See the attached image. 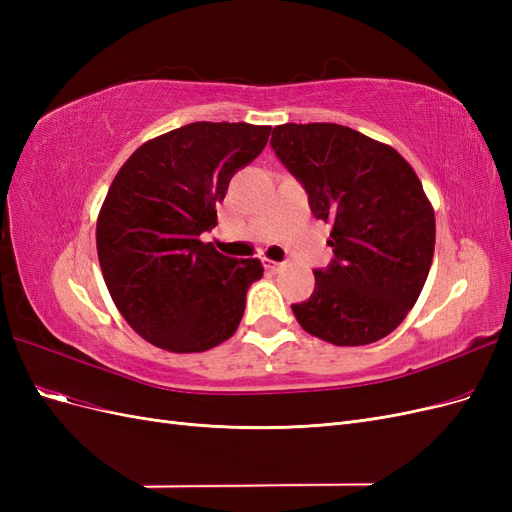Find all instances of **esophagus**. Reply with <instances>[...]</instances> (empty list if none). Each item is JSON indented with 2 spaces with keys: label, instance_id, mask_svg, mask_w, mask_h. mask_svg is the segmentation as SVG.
<instances>
[{
  "label": "esophagus",
  "instance_id": "1",
  "mask_svg": "<svg viewBox=\"0 0 512 512\" xmlns=\"http://www.w3.org/2000/svg\"><path fill=\"white\" fill-rule=\"evenodd\" d=\"M265 267H267L269 271H282L286 265H284V262H275V260L265 258Z\"/></svg>",
  "mask_w": 512,
  "mask_h": 512
}]
</instances>
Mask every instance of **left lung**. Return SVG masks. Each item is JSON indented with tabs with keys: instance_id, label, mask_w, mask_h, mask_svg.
<instances>
[{
	"instance_id": "1",
	"label": "left lung",
	"mask_w": 512,
	"mask_h": 512,
	"mask_svg": "<svg viewBox=\"0 0 512 512\" xmlns=\"http://www.w3.org/2000/svg\"><path fill=\"white\" fill-rule=\"evenodd\" d=\"M271 147L333 226L335 258L314 271L294 316L335 346L378 342L408 316L433 260L436 218L421 181L391 145L339 123H284Z\"/></svg>"
}]
</instances>
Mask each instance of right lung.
<instances>
[{"label":"right lung","instance_id":"right-lung-1","mask_svg":"<svg viewBox=\"0 0 512 512\" xmlns=\"http://www.w3.org/2000/svg\"><path fill=\"white\" fill-rule=\"evenodd\" d=\"M271 126L196 121L138 147L98 215L108 292L130 327L168 352H205L235 335L258 258H230L200 241L239 168L265 149Z\"/></svg>","mask_w":512,"mask_h":512}]
</instances>
